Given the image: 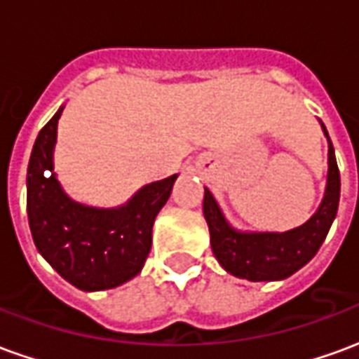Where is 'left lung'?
<instances>
[{
  "label": "left lung",
  "instance_id": "left-lung-1",
  "mask_svg": "<svg viewBox=\"0 0 359 359\" xmlns=\"http://www.w3.org/2000/svg\"><path fill=\"white\" fill-rule=\"evenodd\" d=\"M323 126L325 134L327 128ZM329 138V134H327ZM340 200V172L329 138V179L325 198L316 215L298 229L288 233H238L229 226L219 210L215 198L205 188L203 215L211 234V248L231 275L259 280H280L304 267L327 238L332 221L337 217Z\"/></svg>",
  "mask_w": 359,
  "mask_h": 359
}]
</instances>
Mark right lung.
Instances as JSON below:
<instances>
[{
	"instance_id": "obj_1",
	"label": "right lung",
	"mask_w": 359,
	"mask_h": 359,
	"mask_svg": "<svg viewBox=\"0 0 359 359\" xmlns=\"http://www.w3.org/2000/svg\"><path fill=\"white\" fill-rule=\"evenodd\" d=\"M59 109L32 148L27 175L28 223L38 252L81 290L115 288L136 277L151 248V226L177 175L144 187L118 210L73 202L53 175Z\"/></svg>"
}]
</instances>
